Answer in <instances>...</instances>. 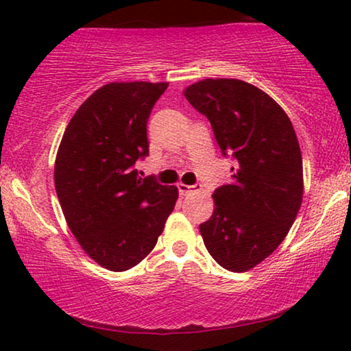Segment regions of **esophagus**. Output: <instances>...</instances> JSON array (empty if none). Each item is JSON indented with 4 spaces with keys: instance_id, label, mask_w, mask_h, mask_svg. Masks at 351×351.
<instances>
[{
    "instance_id": "obj_1",
    "label": "esophagus",
    "mask_w": 351,
    "mask_h": 351,
    "mask_svg": "<svg viewBox=\"0 0 351 351\" xmlns=\"http://www.w3.org/2000/svg\"><path fill=\"white\" fill-rule=\"evenodd\" d=\"M199 186L201 185H186V184H177V189H179V193L182 195V196H185V195H189V193H191V191H196V190H199Z\"/></svg>"
}]
</instances>
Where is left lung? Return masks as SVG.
I'll return each mask as SVG.
<instances>
[{"label":"left lung","instance_id":"1","mask_svg":"<svg viewBox=\"0 0 351 351\" xmlns=\"http://www.w3.org/2000/svg\"><path fill=\"white\" fill-rule=\"evenodd\" d=\"M208 117L223 155L237 160L233 182L214 191V213L199 225L204 246L230 271H247L282 243L304 198V167L285 110L257 86L206 78L184 89Z\"/></svg>","mask_w":351,"mask_h":351}]
</instances>
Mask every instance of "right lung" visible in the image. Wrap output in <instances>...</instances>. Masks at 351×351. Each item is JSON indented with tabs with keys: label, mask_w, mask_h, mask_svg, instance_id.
Listing matches in <instances>:
<instances>
[{
	"label": "right lung",
	"mask_w": 351,
	"mask_h": 351,
	"mask_svg": "<svg viewBox=\"0 0 351 351\" xmlns=\"http://www.w3.org/2000/svg\"><path fill=\"white\" fill-rule=\"evenodd\" d=\"M169 83L113 81L76 110L57 150L54 185L83 251L110 271H126L155 247L179 198L177 186L141 179L147 121Z\"/></svg>",
	"instance_id": "add662e5"
}]
</instances>
